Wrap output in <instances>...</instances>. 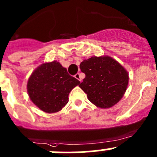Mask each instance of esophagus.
Wrapping results in <instances>:
<instances>
[{
    "label": "esophagus",
    "instance_id": "34e87169",
    "mask_svg": "<svg viewBox=\"0 0 157 157\" xmlns=\"http://www.w3.org/2000/svg\"><path fill=\"white\" fill-rule=\"evenodd\" d=\"M75 78L78 79V80L80 81V82L82 81V78H81V75H80V74H79V73H77L76 75H75Z\"/></svg>",
    "mask_w": 157,
    "mask_h": 157
}]
</instances>
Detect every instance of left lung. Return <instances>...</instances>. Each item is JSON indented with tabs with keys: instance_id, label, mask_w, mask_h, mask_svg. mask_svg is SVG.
Returning a JSON list of instances; mask_svg holds the SVG:
<instances>
[{
	"instance_id": "obj_1",
	"label": "left lung",
	"mask_w": 157,
	"mask_h": 157,
	"mask_svg": "<svg viewBox=\"0 0 157 157\" xmlns=\"http://www.w3.org/2000/svg\"><path fill=\"white\" fill-rule=\"evenodd\" d=\"M80 69L85 78L79 87L96 107L109 108L124 94L129 74L117 60L109 56H92L81 63Z\"/></svg>"
}]
</instances>
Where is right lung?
I'll return each instance as SVG.
<instances>
[{"mask_svg":"<svg viewBox=\"0 0 157 157\" xmlns=\"http://www.w3.org/2000/svg\"><path fill=\"white\" fill-rule=\"evenodd\" d=\"M79 84L59 62L52 61L43 63L32 72L26 89L33 103L41 111L51 114L66 106L70 91Z\"/></svg>","mask_w":157,"mask_h":157,"instance_id":"right-lung-1","label":"right lung"}]
</instances>
